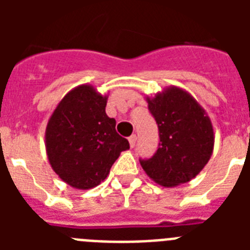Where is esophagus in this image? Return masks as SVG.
<instances>
[{"instance_id":"1","label":"esophagus","mask_w":250,"mask_h":250,"mask_svg":"<svg viewBox=\"0 0 250 250\" xmlns=\"http://www.w3.org/2000/svg\"><path fill=\"white\" fill-rule=\"evenodd\" d=\"M136 139H138V138H136V135H131V136H130V138H129L130 146H131V147L135 146V144H136Z\"/></svg>"}]
</instances>
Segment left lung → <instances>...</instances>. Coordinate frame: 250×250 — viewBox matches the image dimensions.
Segmentation results:
<instances>
[{
  "label": "left lung",
  "mask_w": 250,
  "mask_h": 250,
  "mask_svg": "<svg viewBox=\"0 0 250 250\" xmlns=\"http://www.w3.org/2000/svg\"><path fill=\"white\" fill-rule=\"evenodd\" d=\"M146 103L159 127L160 143L154 156L140 160L159 185L174 188L190 182L204 169L214 149L210 118L188 91L169 86Z\"/></svg>",
  "instance_id": "left-lung-1"
}]
</instances>
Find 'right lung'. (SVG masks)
Here are the masks:
<instances>
[{
	"instance_id": "obj_1",
	"label": "right lung",
	"mask_w": 250,
	"mask_h": 250,
	"mask_svg": "<svg viewBox=\"0 0 250 250\" xmlns=\"http://www.w3.org/2000/svg\"><path fill=\"white\" fill-rule=\"evenodd\" d=\"M107 95L89 83L79 85L60 101L48 119L45 146L48 163L70 187H98L129 141L115 130L116 121L105 112Z\"/></svg>"
}]
</instances>
